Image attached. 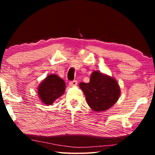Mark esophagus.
Listing matches in <instances>:
<instances>
[{"label": "esophagus", "instance_id": "obj_1", "mask_svg": "<svg viewBox=\"0 0 155 155\" xmlns=\"http://www.w3.org/2000/svg\"><path fill=\"white\" fill-rule=\"evenodd\" d=\"M77 83L78 82L77 81H70L69 83V85L70 86H71V87H75V86L77 85Z\"/></svg>", "mask_w": 155, "mask_h": 155}]
</instances>
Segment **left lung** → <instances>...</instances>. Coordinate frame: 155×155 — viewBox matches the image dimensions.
Returning <instances> with one entry per match:
<instances>
[{
	"instance_id": "obj_1",
	"label": "left lung",
	"mask_w": 155,
	"mask_h": 155,
	"mask_svg": "<svg viewBox=\"0 0 155 155\" xmlns=\"http://www.w3.org/2000/svg\"><path fill=\"white\" fill-rule=\"evenodd\" d=\"M79 87L85 94L88 105L97 113L107 111L114 106L121 94L115 78L97 70L91 74L90 82L81 83Z\"/></svg>"
}]
</instances>
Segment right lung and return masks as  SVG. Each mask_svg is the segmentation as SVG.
Segmentation results:
<instances>
[{"instance_id":"right-lung-1","label":"right lung","mask_w":155,"mask_h":155,"mask_svg":"<svg viewBox=\"0 0 155 155\" xmlns=\"http://www.w3.org/2000/svg\"><path fill=\"white\" fill-rule=\"evenodd\" d=\"M64 81L55 74H51L38 85V94L41 103L46 106L52 105L54 101L64 94Z\"/></svg>"}]
</instances>
